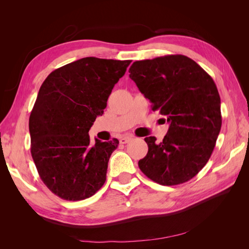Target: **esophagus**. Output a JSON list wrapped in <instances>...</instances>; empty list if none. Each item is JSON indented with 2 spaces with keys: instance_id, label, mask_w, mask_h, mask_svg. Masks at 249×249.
Segmentation results:
<instances>
[{
  "instance_id": "34e87169",
  "label": "esophagus",
  "mask_w": 249,
  "mask_h": 249,
  "mask_svg": "<svg viewBox=\"0 0 249 249\" xmlns=\"http://www.w3.org/2000/svg\"><path fill=\"white\" fill-rule=\"evenodd\" d=\"M133 138L131 136H123L122 138L119 139V142L122 143V144H125V143H129Z\"/></svg>"
}]
</instances>
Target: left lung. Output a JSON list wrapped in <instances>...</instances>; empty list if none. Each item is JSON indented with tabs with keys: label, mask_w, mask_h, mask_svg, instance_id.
Returning a JSON list of instances; mask_svg holds the SVG:
<instances>
[{
	"label": "left lung",
	"mask_w": 249,
	"mask_h": 249,
	"mask_svg": "<svg viewBox=\"0 0 249 249\" xmlns=\"http://www.w3.org/2000/svg\"><path fill=\"white\" fill-rule=\"evenodd\" d=\"M130 78L166 116L169 129L160 143L146 137L147 155L138 162L154 182L175 186L188 182L209 161L219 135L220 96L210 74L184 55L135 61Z\"/></svg>",
	"instance_id": "8db88e82"
}]
</instances>
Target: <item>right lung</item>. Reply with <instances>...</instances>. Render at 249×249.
Returning a JSON list of instances; mask_svg holds the SVG:
<instances>
[{
	"mask_svg": "<svg viewBox=\"0 0 249 249\" xmlns=\"http://www.w3.org/2000/svg\"><path fill=\"white\" fill-rule=\"evenodd\" d=\"M130 63L86 57L59 67L42 83L29 118L31 155L44 185L62 199L88 198L106 182L119 141L91 143L88 132Z\"/></svg>",
	"mask_w": 249,
	"mask_h": 249,
	"instance_id": "obj_1",
	"label": "right lung"
}]
</instances>
